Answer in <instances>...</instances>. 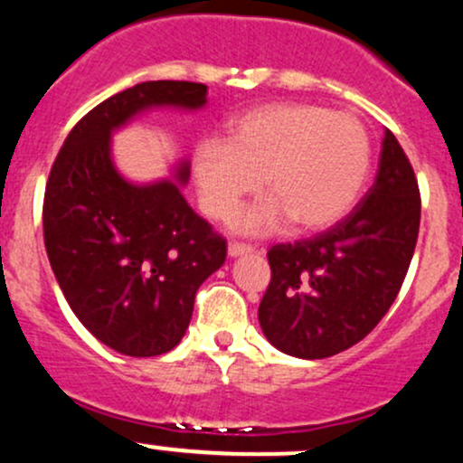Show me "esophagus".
Masks as SVG:
<instances>
[{
    "label": "esophagus",
    "mask_w": 463,
    "mask_h": 463,
    "mask_svg": "<svg viewBox=\"0 0 463 463\" xmlns=\"http://www.w3.org/2000/svg\"><path fill=\"white\" fill-rule=\"evenodd\" d=\"M248 252H252V246H248V243H240V241H231L228 243V257H241V255H248Z\"/></svg>",
    "instance_id": "obj_1"
}]
</instances>
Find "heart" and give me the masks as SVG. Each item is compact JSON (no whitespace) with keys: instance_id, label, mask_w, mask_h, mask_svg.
<instances>
[{"instance_id":"1","label":"heart","mask_w":463,"mask_h":463,"mask_svg":"<svg viewBox=\"0 0 463 463\" xmlns=\"http://www.w3.org/2000/svg\"><path fill=\"white\" fill-rule=\"evenodd\" d=\"M372 165V140L358 118L309 103H274L237 116L226 140L193 149L202 211L231 220L248 195H268L235 220L248 235L288 226L317 232L343 220Z\"/></svg>"}]
</instances>
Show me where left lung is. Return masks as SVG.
<instances>
[{
	"instance_id": "8db88e82",
	"label": "left lung",
	"mask_w": 463,
	"mask_h": 463,
	"mask_svg": "<svg viewBox=\"0 0 463 463\" xmlns=\"http://www.w3.org/2000/svg\"><path fill=\"white\" fill-rule=\"evenodd\" d=\"M418 231V180L384 129L378 174L360 204L323 235L268 252L272 279L259 325L270 345L317 360L360 343L398 297Z\"/></svg>"
}]
</instances>
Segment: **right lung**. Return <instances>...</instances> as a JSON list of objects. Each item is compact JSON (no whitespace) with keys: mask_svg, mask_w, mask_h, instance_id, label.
<instances>
[{"mask_svg":"<svg viewBox=\"0 0 463 463\" xmlns=\"http://www.w3.org/2000/svg\"><path fill=\"white\" fill-rule=\"evenodd\" d=\"M208 88L146 80L85 114L61 146L43 200V241L65 301L114 352H171L191 323L197 288L226 261L215 235L182 195L189 160L174 177L131 182L116 169L111 138L140 114L197 111Z\"/></svg>","mask_w":463,"mask_h":463,"instance_id":"1","label":"right lung"}]
</instances>
